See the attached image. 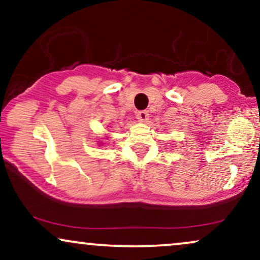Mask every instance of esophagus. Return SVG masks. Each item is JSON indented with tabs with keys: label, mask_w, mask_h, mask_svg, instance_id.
Segmentation results:
<instances>
[{
	"label": "esophagus",
	"mask_w": 260,
	"mask_h": 260,
	"mask_svg": "<svg viewBox=\"0 0 260 260\" xmlns=\"http://www.w3.org/2000/svg\"><path fill=\"white\" fill-rule=\"evenodd\" d=\"M137 118H138V121H140V122H145V121H148V118H149V112L148 111H138L137 112Z\"/></svg>",
	"instance_id": "34e87169"
}]
</instances>
